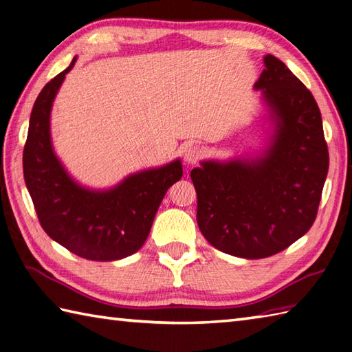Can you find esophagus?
<instances>
[{"label":"esophagus","instance_id":"1","mask_svg":"<svg viewBox=\"0 0 352 352\" xmlns=\"http://www.w3.org/2000/svg\"><path fill=\"white\" fill-rule=\"evenodd\" d=\"M183 157H184V162L188 164H195L201 159H203L204 151H203V148H199L197 145H190L184 149Z\"/></svg>","mask_w":352,"mask_h":352}]
</instances>
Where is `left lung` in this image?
Masks as SVG:
<instances>
[{"instance_id": "1", "label": "left lung", "mask_w": 352, "mask_h": 352, "mask_svg": "<svg viewBox=\"0 0 352 352\" xmlns=\"http://www.w3.org/2000/svg\"><path fill=\"white\" fill-rule=\"evenodd\" d=\"M254 89L275 124L266 151L201 162L190 172L201 233L216 250L242 258L274 256L307 233L328 172L322 118L309 89L271 54Z\"/></svg>"}]
</instances>
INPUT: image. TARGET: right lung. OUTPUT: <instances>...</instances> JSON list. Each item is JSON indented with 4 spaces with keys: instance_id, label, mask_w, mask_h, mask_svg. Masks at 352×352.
Instances as JSON below:
<instances>
[{
    "instance_id": "1",
    "label": "right lung",
    "mask_w": 352,
    "mask_h": 352,
    "mask_svg": "<svg viewBox=\"0 0 352 352\" xmlns=\"http://www.w3.org/2000/svg\"><path fill=\"white\" fill-rule=\"evenodd\" d=\"M76 60L45 85L34 101L22 155L24 180L41 226L52 241L87 260H119L145 243L157 208L182 178L183 166L177 159L131 174L109 190L86 189L74 182L52 149L50 116Z\"/></svg>"
}]
</instances>
